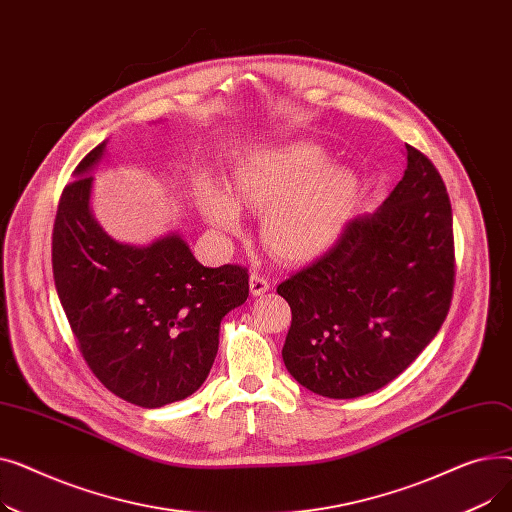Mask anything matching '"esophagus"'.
I'll return each mask as SVG.
<instances>
[{
  "label": "esophagus",
  "mask_w": 512,
  "mask_h": 512,
  "mask_svg": "<svg viewBox=\"0 0 512 512\" xmlns=\"http://www.w3.org/2000/svg\"><path fill=\"white\" fill-rule=\"evenodd\" d=\"M249 284H251V294H253V297H259V294H265L267 290H270V278H265L259 272H251Z\"/></svg>",
  "instance_id": "esophagus-1"
}]
</instances>
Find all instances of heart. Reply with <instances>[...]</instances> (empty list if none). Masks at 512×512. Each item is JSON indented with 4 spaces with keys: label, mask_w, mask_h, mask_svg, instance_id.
<instances>
[{
    "label": "heart",
    "mask_w": 512,
    "mask_h": 512,
    "mask_svg": "<svg viewBox=\"0 0 512 512\" xmlns=\"http://www.w3.org/2000/svg\"><path fill=\"white\" fill-rule=\"evenodd\" d=\"M326 164V151L313 143L255 151L236 168L232 197L205 188L203 213L228 234L242 228L238 205L265 213L261 234L267 249L292 263L315 259L334 245L357 193L351 172Z\"/></svg>",
    "instance_id": "obj_1"
}]
</instances>
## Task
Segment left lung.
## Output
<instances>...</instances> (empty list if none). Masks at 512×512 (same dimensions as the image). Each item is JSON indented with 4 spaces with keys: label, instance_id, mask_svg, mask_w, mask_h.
<instances>
[{
    "label": "left lung",
    "instance_id": "left-lung-1",
    "mask_svg": "<svg viewBox=\"0 0 512 512\" xmlns=\"http://www.w3.org/2000/svg\"><path fill=\"white\" fill-rule=\"evenodd\" d=\"M454 288L446 184L419 149L384 205L278 286L292 311L282 359L301 386L357 398L390 384L432 342Z\"/></svg>",
    "mask_w": 512,
    "mask_h": 512
}]
</instances>
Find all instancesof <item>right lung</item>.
Segmentation results:
<instances>
[{
	"label": "right lung",
	"instance_id": "right-lung-1",
	"mask_svg": "<svg viewBox=\"0 0 512 512\" xmlns=\"http://www.w3.org/2000/svg\"><path fill=\"white\" fill-rule=\"evenodd\" d=\"M105 143L85 155L62 191L51 267L78 351L116 396L157 409L201 388L218 355L220 321L249 297L242 265L203 267L178 236L130 247L89 209Z\"/></svg>",
	"mask_w": 512,
	"mask_h": 512
}]
</instances>
